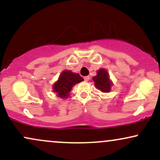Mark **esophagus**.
<instances>
[{"mask_svg":"<svg viewBox=\"0 0 160 160\" xmlns=\"http://www.w3.org/2000/svg\"><path fill=\"white\" fill-rule=\"evenodd\" d=\"M89 76L84 77V80H85V81H89Z\"/></svg>","mask_w":160,"mask_h":160,"instance_id":"obj_1","label":"esophagus"}]
</instances>
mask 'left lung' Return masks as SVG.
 <instances>
[{"mask_svg": "<svg viewBox=\"0 0 160 160\" xmlns=\"http://www.w3.org/2000/svg\"><path fill=\"white\" fill-rule=\"evenodd\" d=\"M93 82L97 89L102 92H110L113 82L111 80L107 70L100 68L97 71V75L92 78Z\"/></svg>", "mask_w": 160, "mask_h": 160, "instance_id": "8db88e82", "label": "left lung"}]
</instances>
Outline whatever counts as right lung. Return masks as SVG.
Returning a JSON list of instances; mask_svg holds the SVG:
<instances>
[{
    "label": "right lung",
    "mask_w": 160,
    "mask_h": 160,
    "mask_svg": "<svg viewBox=\"0 0 160 160\" xmlns=\"http://www.w3.org/2000/svg\"><path fill=\"white\" fill-rule=\"evenodd\" d=\"M83 80V78L78 74L73 73L68 70H65L60 74L58 80L53 84V92L59 98H67L70 95V92L73 86Z\"/></svg>",
    "instance_id": "right-lung-1"
}]
</instances>
